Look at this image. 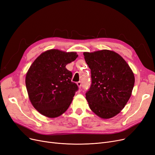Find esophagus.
Listing matches in <instances>:
<instances>
[{"label": "esophagus", "mask_w": 155, "mask_h": 155, "mask_svg": "<svg viewBox=\"0 0 155 155\" xmlns=\"http://www.w3.org/2000/svg\"><path fill=\"white\" fill-rule=\"evenodd\" d=\"M77 86H78V87L81 89V86H82V84H81V82H78L77 83Z\"/></svg>", "instance_id": "1"}]
</instances>
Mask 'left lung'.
Listing matches in <instances>:
<instances>
[{"mask_svg":"<svg viewBox=\"0 0 155 155\" xmlns=\"http://www.w3.org/2000/svg\"><path fill=\"white\" fill-rule=\"evenodd\" d=\"M84 56L91 73V85L86 93L89 107L104 119L116 116L131 95L134 84L131 69L113 51L84 52Z\"/></svg>","mask_w":155,"mask_h":155,"instance_id":"left-lung-1","label":"left lung"}]
</instances>
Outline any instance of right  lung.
Masks as SVG:
<instances>
[{
  "instance_id": "add662e5",
  "label": "right lung",
  "mask_w": 155,
  "mask_h": 155,
  "mask_svg": "<svg viewBox=\"0 0 155 155\" xmlns=\"http://www.w3.org/2000/svg\"><path fill=\"white\" fill-rule=\"evenodd\" d=\"M78 57L76 52L49 49L42 53L29 68L26 86L29 98L42 115L55 118L68 109L78 86L66 66Z\"/></svg>"
}]
</instances>
